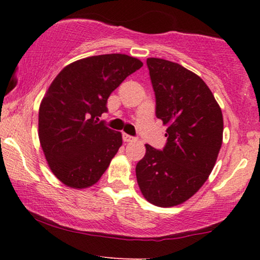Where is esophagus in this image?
I'll return each mask as SVG.
<instances>
[{
  "mask_svg": "<svg viewBox=\"0 0 260 260\" xmlns=\"http://www.w3.org/2000/svg\"><path fill=\"white\" fill-rule=\"evenodd\" d=\"M123 141L124 142H133V141H135V137L130 136V135H127V134H123Z\"/></svg>",
  "mask_w": 260,
  "mask_h": 260,
  "instance_id": "esophagus-1",
  "label": "esophagus"
}]
</instances>
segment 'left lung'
<instances>
[{
	"label": "left lung",
	"instance_id": "obj_1",
	"mask_svg": "<svg viewBox=\"0 0 260 260\" xmlns=\"http://www.w3.org/2000/svg\"><path fill=\"white\" fill-rule=\"evenodd\" d=\"M156 117L168 125L162 150L145 144L136 177L144 198L172 207L193 197L214 168L222 143L221 109L200 77L179 63L148 58Z\"/></svg>",
	"mask_w": 260,
	"mask_h": 260
}]
</instances>
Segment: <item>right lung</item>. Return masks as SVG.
I'll list each match as a JSON object with an SVG mask.
<instances>
[{
	"label": "right lung",
	"instance_id": "right-lung-1",
	"mask_svg": "<svg viewBox=\"0 0 260 260\" xmlns=\"http://www.w3.org/2000/svg\"><path fill=\"white\" fill-rule=\"evenodd\" d=\"M143 66L126 54L88 56L67 65L39 109V138L53 174L66 186H93L122 145V134L98 122L126 77Z\"/></svg>",
	"mask_w": 260,
	"mask_h": 260
}]
</instances>
